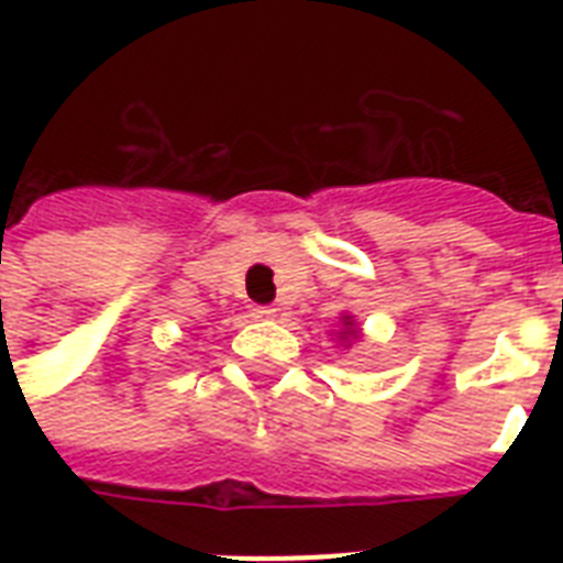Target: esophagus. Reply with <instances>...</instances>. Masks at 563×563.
I'll return each mask as SVG.
<instances>
[{
    "mask_svg": "<svg viewBox=\"0 0 563 563\" xmlns=\"http://www.w3.org/2000/svg\"><path fill=\"white\" fill-rule=\"evenodd\" d=\"M251 316L260 318V321H268V318L277 316V309H274V307H254V309H251Z\"/></svg>",
    "mask_w": 563,
    "mask_h": 563,
    "instance_id": "esophagus-1",
    "label": "esophagus"
}]
</instances>
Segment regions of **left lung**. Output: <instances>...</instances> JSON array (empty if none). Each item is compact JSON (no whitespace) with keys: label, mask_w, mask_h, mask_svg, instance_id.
<instances>
[{"label":"left lung","mask_w":563,"mask_h":563,"mask_svg":"<svg viewBox=\"0 0 563 563\" xmlns=\"http://www.w3.org/2000/svg\"><path fill=\"white\" fill-rule=\"evenodd\" d=\"M333 335H335V342L342 344L344 351H347L353 342H360L362 330H360V324H356V318H353L351 312H342V318H339V330H333Z\"/></svg>","instance_id":"8db88e82"}]
</instances>
